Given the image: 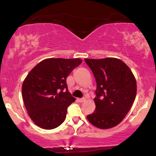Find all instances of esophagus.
<instances>
[{
    "label": "esophagus",
    "mask_w": 156,
    "mask_h": 156,
    "mask_svg": "<svg viewBox=\"0 0 156 156\" xmlns=\"http://www.w3.org/2000/svg\"><path fill=\"white\" fill-rule=\"evenodd\" d=\"M86 101L85 98H78V101L79 102V103H83V102H84Z\"/></svg>",
    "instance_id": "34e87169"
}]
</instances>
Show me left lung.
<instances>
[{"instance_id":"obj_1","label":"left lung","mask_w":156,"mask_h":156,"mask_svg":"<svg viewBox=\"0 0 156 156\" xmlns=\"http://www.w3.org/2000/svg\"><path fill=\"white\" fill-rule=\"evenodd\" d=\"M97 83L95 111L87 116L101 129L113 128L122 121L135 101L136 80L130 68L116 58H85Z\"/></svg>"}]
</instances>
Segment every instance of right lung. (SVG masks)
<instances>
[{"mask_svg": "<svg viewBox=\"0 0 156 156\" xmlns=\"http://www.w3.org/2000/svg\"><path fill=\"white\" fill-rule=\"evenodd\" d=\"M81 62L80 58H46L25 78L22 86L23 102L37 126L51 130L64 121L68 106L76 101L68 91L66 79Z\"/></svg>", "mask_w": 156, "mask_h": 156, "instance_id": "add662e5", "label": "right lung"}]
</instances>
